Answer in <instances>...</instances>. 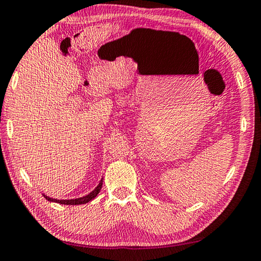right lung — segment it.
Wrapping results in <instances>:
<instances>
[{
  "label": "right lung",
  "mask_w": 261,
  "mask_h": 261,
  "mask_svg": "<svg viewBox=\"0 0 261 261\" xmlns=\"http://www.w3.org/2000/svg\"><path fill=\"white\" fill-rule=\"evenodd\" d=\"M102 185H103V180L99 181L98 186L96 187V188L91 191V193H89L88 195L84 196V197H80V198H73V199H56V198H51L49 197V196H45L43 194V197L49 200V202H54V203H58V204H64V205H80V204H86L90 202L91 199H94L96 196H97V194L100 191V189H102Z\"/></svg>",
  "instance_id": "add662e5"
}]
</instances>
